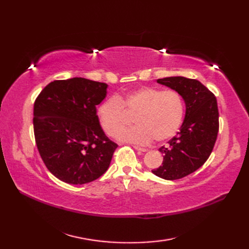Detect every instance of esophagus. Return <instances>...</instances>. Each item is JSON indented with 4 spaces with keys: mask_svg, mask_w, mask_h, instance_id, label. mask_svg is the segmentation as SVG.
Here are the masks:
<instances>
[{
    "mask_svg": "<svg viewBox=\"0 0 249 249\" xmlns=\"http://www.w3.org/2000/svg\"><path fill=\"white\" fill-rule=\"evenodd\" d=\"M133 147H134L135 149H136V150H138V152H142V153H145V152H147V149H146V148H142V147H140V146L134 145Z\"/></svg>",
    "mask_w": 249,
    "mask_h": 249,
    "instance_id": "obj_1",
    "label": "esophagus"
}]
</instances>
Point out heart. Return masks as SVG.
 Returning a JSON list of instances; mask_svg holds the SVG:
<instances>
[{"mask_svg":"<svg viewBox=\"0 0 249 249\" xmlns=\"http://www.w3.org/2000/svg\"><path fill=\"white\" fill-rule=\"evenodd\" d=\"M135 114V123L118 139L147 144L172 138L183 124L185 103L177 91H164L154 87H140L122 95L109 97L97 108V118L103 131L116 137L127 123L125 111Z\"/></svg>","mask_w":249,"mask_h":249,"instance_id":"heart-1","label":"heart"}]
</instances>
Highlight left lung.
I'll use <instances>...</instances> for the list:
<instances>
[{"label": "left lung", "instance_id": "obj_1", "mask_svg": "<svg viewBox=\"0 0 249 249\" xmlns=\"http://www.w3.org/2000/svg\"><path fill=\"white\" fill-rule=\"evenodd\" d=\"M157 83L183 97L186 113L177 136L166 146L159 148L163 163L152 172L164 179H178L201 167L212 153L219 130L217 101L197 80L168 77L157 80Z\"/></svg>", "mask_w": 249, "mask_h": 249}]
</instances>
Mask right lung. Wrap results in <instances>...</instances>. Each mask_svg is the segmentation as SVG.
<instances>
[{
	"mask_svg": "<svg viewBox=\"0 0 249 249\" xmlns=\"http://www.w3.org/2000/svg\"><path fill=\"white\" fill-rule=\"evenodd\" d=\"M107 88L85 78L58 80L34 103L37 148L50 172L64 183H90L109 167L118 145L105 135L96 115Z\"/></svg>",
	"mask_w": 249,
	"mask_h": 249,
	"instance_id": "obj_1",
	"label": "right lung"
}]
</instances>
